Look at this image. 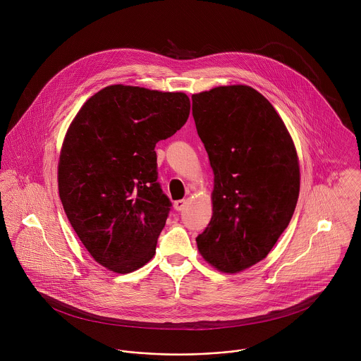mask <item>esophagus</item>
Instances as JSON below:
<instances>
[{
	"mask_svg": "<svg viewBox=\"0 0 361 361\" xmlns=\"http://www.w3.org/2000/svg\"><path fill=\"white\" fill-rule=\"evenodd\" d=\"M185 207H186V202H185V200H178V202L173 203V208H175L176 211H182Z\"/></svg>",
	"mask_w": 361,
	"mask_h": 361,
	"instance_id": "esophagus-1",
	"label": "esophagus"
}]
</instances>
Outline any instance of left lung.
<instances>
[{
    "instance_id": "obj_1",
    "label": "left lung",
    "mask_w": 361,
    "mask_h": 361,
    "mask_svg": "<svg viewBox=\"0 0 361 361\" xmlns=\"http://www.w3.org/2000/svg\"><path fill=\"white\" fill-rule=\"evenodd\" d=\"M193 118L214 172L212 216L197 236L207 262L242 272L268 256L299 199V157L282 118L246 85L192 96Z\"/></svg>"
}]
</instances>
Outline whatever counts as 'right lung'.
I'll list each match as a JSON object with an SVG mask.
<instances>
[{
    "mask_svg": "<svg viewBox=\"0 0 361 361\" xmlns=\"http://www.w3.org/2000/svg\"><path fill=\"white\" fill-rule=\"evenodd\" d=\"M185 93L112 85L71 122L58 192L78 238L100 265L129 274L154 257L171 209L157 182L155 145L188 121Z\"/></svg>",
    "mask_w": 361,
    "mask_h": 361,
    "instance_id": "right-lung-1",
    "label": "right lung"
}]
</instances>
